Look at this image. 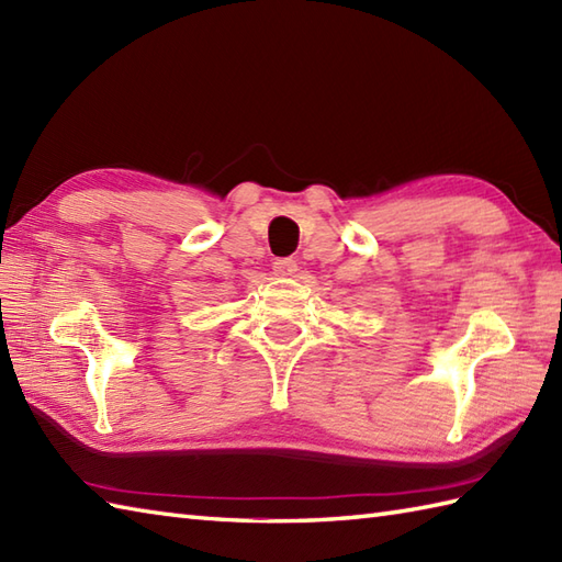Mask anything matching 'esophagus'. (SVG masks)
I'll use <instances>...</instances> for the list:
<instances>
[{"label":"esophagus","mask_w":562,"mask_h":562,"mask_svg":"<svg viewBox=\"0 0 562 562\" xmlns=\"http://www.w3.org/2000/svg\"><path fill=\"white\" fill-rule=\"evenodd\" d=\"M272 270H274V274H278V278H294L296 270H300V266H296V260H292V258H280V260H274Z\"/></svg>","instance_id":"esophagus-1"}]
</instances>
